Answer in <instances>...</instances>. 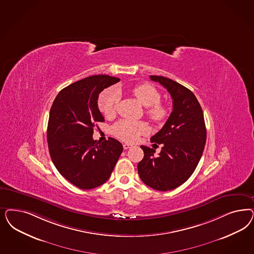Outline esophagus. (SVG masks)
Returning <instances> with one entry per match:
<instances>
[{
    "label": "esophagus",
    "mask_w": 254,
    "mask_h": 254,
    "mask_svg": "<svg viewBox=\"0 0 254 254\" xmlns=\"http://www.w3.org/2000/svg\"><path fill=\"white\" fill-rule=\"evenodd\" d=\"M131 147V145H130V144H127V143L123 144V148H124V149H128V148H130Z\"/></svg>",
    "instance_id": "34e87169"
}]
</instances>
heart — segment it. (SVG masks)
Masks as SVG:
<instances>
[{
	"label": "heart",
	"instance_id": "1",
	"mask_svg": "<svg viewBox=\"0 0 254 254\" xmlns=\"http://www.w3.org/2000/svg\"><path fill=\"white\" fill-rule=\"evenodd\" d=\"M131 93L146 108V116L149 120L156 123H164L167 119L169 110L168 107L161 101V93L151 84L144 83L135 86ZM120 92L116 88H109L104 90L98 99V107L107 117H111L116 113L120 102ZM148 131L147 124L143 122H131L122 120L115 123L112 127V133L118 138L133 142L141 134H145Z\"/></svg>",
	"mask_w": 254,
	"mask_h": 254
}]
</instances>
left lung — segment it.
I'll return each mask as SVG.
<instances>
[{"label": "left lung", "instance_id": "1", "mask_svg": "<svg viewBox=\"0 0 254 254\" xmlns=\"http://www.w3.org/2000/svg\"><path fill=\"white\" fill-rule=\"evenodd\" d=\"M149 77L170 93L173 110L164 127L150 138L153 145L163 144L161 152L155 156L153 148L141 146L144 158L137 169L145 184L165 191L178 188L194 172L204 151L206 129L202 107L190 90L164 76Z\"/></svg>", "mask_w": 254, "mask_h": 254}]
</instances>
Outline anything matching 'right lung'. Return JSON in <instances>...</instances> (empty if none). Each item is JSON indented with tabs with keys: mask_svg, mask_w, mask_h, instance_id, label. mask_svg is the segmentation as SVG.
Listing matches in <instances>:
<instances>
[{
	"mask_svg": "<svg viewBox=\"0 0 254 254\" xmlns=\"http://www.w3.org/2000/svg\"><path fill=\"white\" fill-rule=\"evenodd\" d=\"M120 78L97 74L67 86L58 93L49 112L47 138L49 154L60 174L77 188L104 184L123 152L122 143L109 137L93 140L95 123L105 122L99 93Z\"/></svg>",
	"mask_w": 254,
	"mask_h": 254,
	"instance_id": "right-lung-1",
	"label": "right lung"
}]
</instances>
